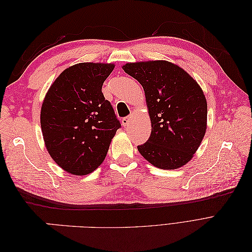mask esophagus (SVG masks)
<instances>
[{
	"label": "esophagus",
	"mask_w": 252,
	"mask_h": 252,
	"mask_svg": "<svg viewBox=\"0 0 252 252\" xmlns=\"http://www.w3.org/2000/svg\"><path fill=\"white\" fill-rule=\"evenodd\" d=\"M121 122H122V125H123L124 127H126L129 124V118H123Z\"/></svg>",
	"instance_id": "34e87169"
}]
</instances>
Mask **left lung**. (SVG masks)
<instances>
[{"label": "left lung", "mask_w": 252, "mask_h": 252, "mask_svg": "<svg viewBox=\"0 0 252 252\" xmlns=\"http://www.w3.org/2000/svg\"><path fill=\"white\" fill-rule=\"evenodd\" d=\"M123 69L143 86L151 121V134L138 146L140 154L161 169L188 163L207 128V102L199 84L167 61L127 63Z\"/></svg>", "instance_id": "8db88e82"}]
</instances>
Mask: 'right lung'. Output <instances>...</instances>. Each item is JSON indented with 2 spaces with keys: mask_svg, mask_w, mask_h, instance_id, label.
I'll return each instance as SVG.
<instances>
[{
  "mask_svg": "<svg viewBox=\"0 0 252 252\" xmlns=\"http://www.w3.org/2000/svg\"><path fill=\"white\" fill-rule=\"evenodd\" d=\"M113 64L80 63L50 86L41 108L45 145L61 168L84 175L100 166L121 123L102 94Z\"/></svg>",
  "mask_w": 252,
  "mask_h": 252,
  "instance_id": "right-lung-1",
  "label": "right lung"
}]
</instances>
